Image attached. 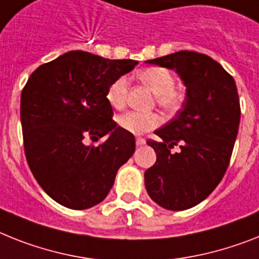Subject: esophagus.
I'll list each match as a JSON object with an SVG mask.
<instances>
[{"label":"esophagus","mask_w":259,"mask_h":259,"mask_svg":"<svg viewBox=\"0 0 259 259\" xmlns=\"http://www.w3.org/2000/svg\"><path fill=\"white\" fill-rule=\"evenodd\" d=\"M143 144H145V140L143 138H136V145H138V147H140V145H143Z\"/></svg>","instance_id":"1"}]
</instances>
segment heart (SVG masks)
Returning <instances> with one entry per match:
<instances>
[{
	"label": "heart",
	"mask_w": 259,
	"mask_h": 259,
	"mask_svg": "<svg viewBox=\"0 0 259 259\" xmlns=\"http://www.w3.org/2000/svg\"><path fill=\"white\" fill-rule=\"evenodd\" d=\"M138 78L156 94V100L165 111L179 110L184 102V93L175 87V76L164 67H149L138 72ZM128 93V80L125 76L115 79L106 94L107 102L112 108L119 110L125 104ZM119 127L134 135H143L160 124V117L153 112L128 111L117 119Z\"/></svg>",
	"instance_id": "b5f03b06"
}]
</instances>
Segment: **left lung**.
<instances>
[{"label": "left lung", "mask_w": 259, "mask_h": 259, "mask_svg": "<svg viewBox=\"0 0 259 259\" xmlns=\"http://www.w3.org/2000/svg\"><path fill=\"white\" fill-rule=\"evenodd\" d=\"M175 70L187 89L177 115L148 140L156 163L144 173L149 197L168 210H185L214 191L225 175L238 134L241 108L234 79L219 62L194 51L145 61ZM181 145L173 154L170 149Z\"/></svg>", "instance_id": "obj_1"}]
</instances>
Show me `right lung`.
Wrapping results in <instances>:
<instances>
[{
  "label": "right lung",
  "mask_w": 259,
  "mask_h": 259,
  "mask_svg": "<svg viewBox=\"0 0 259 259\" xmlns=\"http://www.w3.org/2000/svg\"><path fill=\"white\" fill-rule=\"evenodd\" d=\"M138 61L68 51L39 66L21 94L25 155L46 193L66 208H93L107 197L117 169L135 152L134 135L112 120L106 98ZM99 146H87L89 138Z\"/></svg>",
  "instance_id": "right-lung-1"
}]
</instances>
